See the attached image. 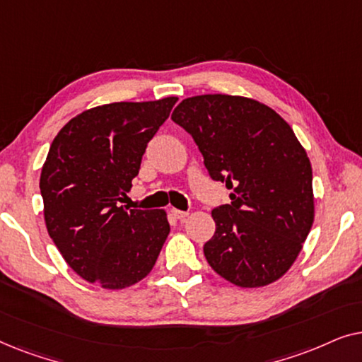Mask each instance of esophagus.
I'll return each mask as SVG.
<instances>
[{
	"label": "esophagus",
	"mask_w": 362,
	"mask_h": 362,
	"mask_svg": "<svg viewBox=\"0 0 362 362\" xmlns=\"http://www.w3.org/2000/svg\"><path fill=\"white\" fill-rule=\"evenodd\" d=\"M171 214L175 216L176 219L182 221V219H186L187 216H189V212H187V211H180V209H171Z\"/></svg>",
	"instance_id": "1"
}]
</instances>
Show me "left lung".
Masks as SVG:
<instances>
[{"label": "left lung", "mask_w": 362, "mask_h": 362, "mask_svg": "<svg viewBox=\"0 0 362 362\" xmlns=\"http://www.w3.org/2000/svg\"><path fill=\"white\" fill-rule=\"evenodd\" d=\"M171 118L194 138L212 180L232 189L230 204L212 211L207 264L242 288L281 279L315 221L311 163L291 127L265 103L226 93L185 98Z\"/></svg>", "instance_id": "obj_1"}]
</instances>
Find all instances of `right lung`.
<instances>
[{
	"instance_id": "right-lung-1",
	"label": "right lung",
	"mask_w": 362,
	"mask_h": 362,
	"mask_svg": "<svg viewBox=\"0 0 362 362\" xmlns=\"http://www.w3.org/2000/svg\"><path fill=\"white\" fill-rule=\"evenodd\" d=\"M176 102L88 108L49 148L39 181L47 232L69 267L102 288L122 290L145 279L170 234L166 211H127L120 202Z\"/></svg>"
}]
</instances>
